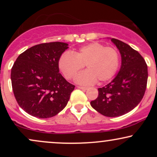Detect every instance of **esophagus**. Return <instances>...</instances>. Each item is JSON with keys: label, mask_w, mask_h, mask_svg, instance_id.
<instances>
[{"label": "esophagus", "mask_w": 157, "mask_h": 157, "mask_svg": "<svg viewBox=\"0 0 157 157\" xmlns=\"http://www.w3.org/2000/svg\"><path fill=\"white\" fill-rule=\"evenodd\" d=\"M77 88L80 89H82V90H86L88 89V87H85V86H77Z\"/></svg>", "instance_id": "1"}]
</instances>
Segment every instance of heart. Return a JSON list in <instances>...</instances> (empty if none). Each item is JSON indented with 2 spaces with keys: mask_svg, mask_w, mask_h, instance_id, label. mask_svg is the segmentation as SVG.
Here are the masks:
<instances>
[{
  "mask_svg": "<svg viewBox=\"0 0 157 157\" xmlns=\"http://www.w3.org/2000/svg\"><path fill=\"white\" fill-rule=\"evenodd\" d=\"M120 65L117 51L112 47H105L99 43H91L77 51L65 52L58 60L61 72L67 80L75 78L84 66L86 70L77 76V82L82 85L107 82L114 76Z\"/></svg>",
  "mask_w": 157,
  "mask_h": 157,
  "instance_id": "obj_1",
  "label": "heart"
}]
</instances>
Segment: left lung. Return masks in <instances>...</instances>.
I'll return each instance as SVG.
<instances>
[{
  "mask_svg": "<svg viewBox=\"0 0 157 157\" xmlns=\"http://www.w3.org/2000/svg\"><path fill=\"white\" fill-rule=\"evenodd\" d=\"M111 40L121 55V67L111 82L98 89V97L91 105L104 116L116 117L134 109L143 98L147 66L141 55L129 45L115 38Z\"/></svg>",
  "mask_w": 157,
  "mask_h": 157,
  "instance_id": "1",
  "label": "left lung"
}]
</instances>
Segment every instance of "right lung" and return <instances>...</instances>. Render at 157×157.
<instances>
[{"mask_svg": "<svg viewBox=\"0 0 157 157\" xmlns=\"http://www.w3.org/2000/svg\"><path fill=\"white\" fill-rule=\"evenodd\" d=\"M62 42L36 45L21 54L11 71L14 95L23 110L37 118L57 115L75 86L59 73L58 60L67 49Z\"/></svg>", "mask_w": 157, "mask_h": 157, "instance_id": "1", "label": "right lung"}]
</instances>
